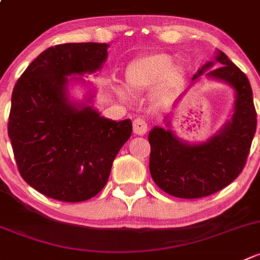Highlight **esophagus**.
<instances>
[{
    "instance_id": "1",
    "label": "esophagus",
    "mask_w": 260,
    "mask_h": 260,
    "mask_svg": "<svg viewBox=\"0 0 260 260\" xmlns=\"http://www.w3.org/2000/svg\"><path fill=\"white\" fill-rule=\"evenodd\" d=\"M133 126H134V133H135L136 135H144V134L146 133V130H148V124H146L145 120L140 119V117L134 120Z\"/></svg>"
}]
</instances>
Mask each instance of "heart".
Masks as SVG:
<instances>
[{"mask_svg":"<svg viewBox=\"0 0 260 260\" xmlns=\"http://www.w3.org/2000/svg\"><path fill=\"white\" fill-rule=\"evenodd\" d=\"M173 58L167 53H152L136 58L126 69L127 85L134 91H144L154 87L170 70ZM121 95L127 96L125 89Z\"/></svg>","mask_w":260,"mask_h":260,"instance_id":"b5f03b06","label":"heart"}]
</instances>
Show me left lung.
<instances>
[{
  "label": "left lung",
  "instance_id": "8db88e82",
  "mask_svg": "<svg viewBox=\"0 0 260 260\" xmlns=\"http://www.w3.org/2000/svg\"><path fill=\"white\" fill-rule=\"evenodd\" d=\"M218 69L208 77L223 80L237 92L234 114L218 135L207 143L188 145L171 130L155 126L149 133L150 174L160 189L183 199H197L214 194L238 178L245 167L256 130V112L247 75L219 51ZM208 62L192 80L213 66Z\"/></svg>",
  "mask_w": 260,
  "mask_h": 260
}]
</instances>
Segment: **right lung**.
Returning <instances> with one entry per match:
<instances>
[{
	"label": "right lung",
	"mask_w": 260,
	"mask_h": 260,
	"mask_svg": "<svg viewBox=\"0 0 260 260\" xmlns=\"http://www.w3.org/2000/svg\"><path fill=\"white\" fill-rule=\"evenodd\" d=\"M106 56V44L56 45L13 87L7 129L16 164L28 185L52 199L79 203L100 192L131 135L129 119H104L68 100V76L99 70Z\"/></svg>",
	"instance_id": "obj_1"
}]
</instances>
